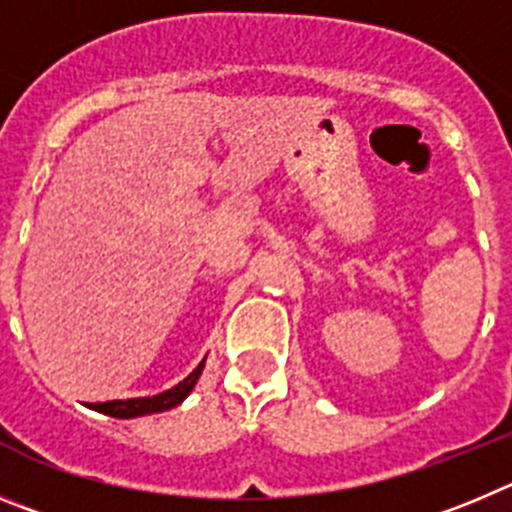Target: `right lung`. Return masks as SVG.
Returning a JSON list of instances; mask_svg holds the SVG:
<instances>
[{
    "instance_id": "obj_1",
    "label": "right lung",
    "mask_w": 512,
    "mask_h": 512,
    "mask_svg": "<svg viewBox=\"0 0 512 512\" xmlns=\"http://www.w3.org/2000/svg\"><path fill=\"white\" fill-rule=\"evenodd\" d=\"M201 370H204V359H201V365L196 367L186 380L173 385V388L165 390V393L153 395V398H130V400H109V403H94L91 408L99 413H107V416L112 418H137V416H147V413L170 411V408L181 405L183 398L191 393L196 380L201 377Z\"/></svg>"
}]
</instances>
